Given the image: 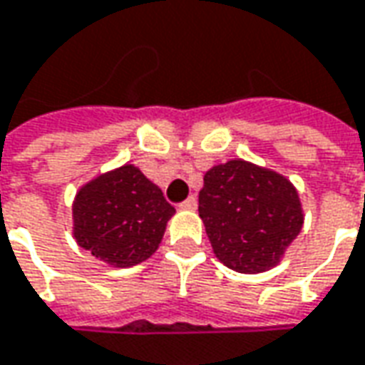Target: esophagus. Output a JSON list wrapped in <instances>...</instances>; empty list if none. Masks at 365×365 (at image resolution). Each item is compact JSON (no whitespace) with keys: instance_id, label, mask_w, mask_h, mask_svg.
Returning a JSON list of instances; mask_svg holds the SVG:
<instances>
[{"instance_id":"esophagus-1","label":"esophagus","mask_w":365,"mask_h":365,"mask_svg":"<svg viewBox=\"0 0 365 365\" xmlns=\"http://www.w3.org/2000/svg\"><path fill=\"white\" fill-rule=\"evenodd\" d=\"M180 207H182V210H195V207H197V200H195L193 195H190L185 202L180 203Z\"/></svg>"}]
</instances>
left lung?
<instances>
[{
	"label": "left lung",
	"mask_w": 365,
	"mask_h": 365,
	"mask_svg": "<svg viewBox=\"0 0 365 365\" xmlns=\"http://www.w3.org/2000/svg\"><path fill=\"white\" fill-rule=\"evenodd\" d=\"M200 217L215 257L240 274L277 266L304 225L294 183L244 160H230L205 172Z\"/></svg>",
	"instance_id": "obj_1"
}]
</instances>
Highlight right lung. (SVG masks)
<instances>
[{"instance_id": "obj_1", "label": "right lung", "mask_w": 365, "mask_h": 365, "mask_svg": "<svg viewBox=\"0 0 365 365\" xmlns=\"http://www.w3.org/2000/svg\"><path fill=\"white\" fill-rule=\"evenodd\" d=\"M71 212L83 250L113 267H131L155 254L175 207L140 168L125 163L81 185Z\"/></svg>"}]
</instances>
